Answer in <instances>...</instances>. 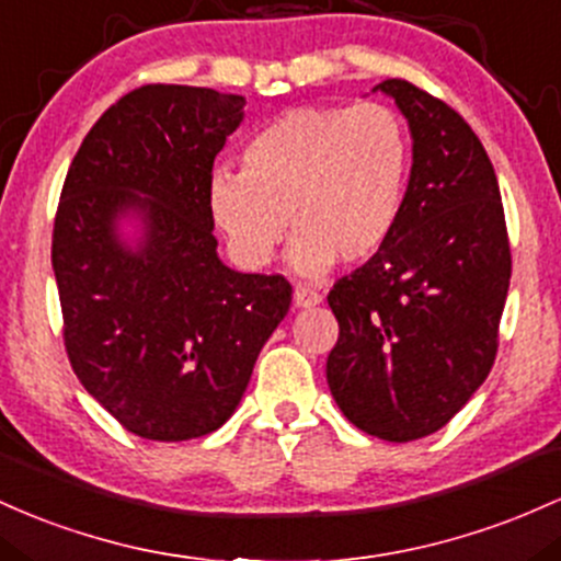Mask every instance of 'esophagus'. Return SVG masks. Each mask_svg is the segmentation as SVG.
I'll return each instance as SVG.
<instances>
[{"label":"esophagus","instance_id":"1","mask_svg":"<svg viewBox=\"0 0 561 561\" xmlns=\"http://www.w3.org/2000/svg\"><path fill=\"white\" fill-rule=\"evenodd\" d=\"M320 301H323V297L318 291H310V288L301 286L294 288V307H299V310H310V307H318Z\"/></svg>","mask_w":561,"mask_h":561}]
</instances>
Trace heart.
I'll list each match as a JSON object with an SVG mask.
<instances>
[{
  "label": "heart",
  "instance_id": "1",
  "mask_svg": "<svg viewBox=\"0 0 561 561\" xmlns=\"http://www.w3.org/2000/svg\"><path fill=\"white\" fill-rule=\"evenodd\" d=\"M243 163L217 167L206 187L232 260L264 267L291 225L288 264L314 280L339 260L365 264L387 249L405 209L413 150L387 105H301L264 124Z\"/></svg>",
  "mask_w": 561,
  "mask_h": 561
}]
</instances>
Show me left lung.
<instances>
[{"label":"left lung","instance_id":"left-lung-1","mask_svg":"<svg viewBox=\"0 0 561 561\" xmlns=\"http://www.w3.org/2000/svg\"><path fill=\"white\" fill-rule=\"evenodd\" d=\"M374 92L408 118L411 182L387 249L333 283L339 342L325 379L357 430L411 443L443 430L488 379L512 251L493 163L469 124L405 79Z\"/></svg>","mask_w":561,"mask_h":561}]
</instances>
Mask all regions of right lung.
Listing matches in <instances>:
<instances>
[{
  "mask_svg": "<svg viewBox=\"0 0 561 561\" xmlns=\"http://www.w3.org/2000/svg\"><path fill=\"white\" fill-rule=\"evenodd\" d=\"M243 105L209 87H140L98 118L62 182L53 270L68 360L137 437L219 430L291 305L283 275L217 254L206 187Z\"/></svg>",
  "mask_w": 561,
  "mask_h": 561,
  "instance_id": "1",
  "label": "right lung"
}]
</instances>
